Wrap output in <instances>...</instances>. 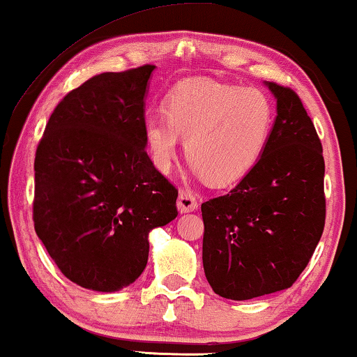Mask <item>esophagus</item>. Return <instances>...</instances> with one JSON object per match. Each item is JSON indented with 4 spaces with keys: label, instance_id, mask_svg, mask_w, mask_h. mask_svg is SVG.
I'll return each mask as SVG.
<instances>
[{
    "label": "esophagus",
    "instance_id": "obj_1",
    "mask_svg": "<svg viewBox=\"0 0 357 357\" xmlns=\"http://www.w3.org/2000/svg\"><path fill=\"white\" fill-rule=\"evenodd\" d=\"M177 208L180 213L195 211V209L198 208V203H197V198H195V195L192 192H188V190H180Z\"/></svg>",
    "mask_w": 357,
    "mask_h": 357
}]
</instances>
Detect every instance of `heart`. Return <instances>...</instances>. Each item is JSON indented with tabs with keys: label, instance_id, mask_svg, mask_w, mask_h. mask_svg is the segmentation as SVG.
<instances>
[{
	"label": "heart",
	"instance_id": "heart-1",
	"mask_svg": "<svg viewBox=\"0 0 357 357\" xmlns=\"http://www.w3.org/2000/svg\"><path fill=\"white\" fill-rule=\"evenodd\" d=\"M165 116L144 121L151 159L162 172L172 167L178 141L188 162L211 183L227 185L250 172L270 143L275 110L265 92L211 79H188L170 92Z\"/></svg>",
	"mask_w": 357,
	"mask_h": 357
}]
</instances>
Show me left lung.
Wrapping results in <instances>:
<instances>
[{"mask_svg": "<svg viewBox=\"0 0 357 357\" xmlns=\"http://www.w3.org/2000/svg\"><path fill=\"white\" fill-rule=\"evenodd\" d=\"M276 99L270 143L224 197L202 204L203 268L232 301L287 289L314 255L325 226L321 143L299 96L265 82Z\"/></svg>", "mask_w": 357, "mask_h": 357, "instance_id": "1", "label": "left lung"}]
</instances>
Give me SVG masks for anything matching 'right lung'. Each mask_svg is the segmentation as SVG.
Segmentation results:
<instances>
[{
	"mask_svg": "<svg viewBox=\"0 0 357 357\" xmlns=\"http://www.w3.org/2000/svg\"><path fill=\"white\" fill-rule=\"evenodd\" d=\"M154 65L102 73L65 96L36 153L33 226L77 286L115 292L144 271L149 232L177 218L178 192L146 153Z\"/></svg>",
	"mask_w": 357,
	"mask_h": 357,
	"instance_id": "1",
	"label": "right lung"
}]
</instances>
